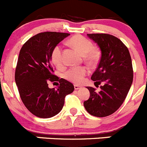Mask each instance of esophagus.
<instances>
[{
    "mask_svg": "<svg viewBox=\"0 0 147 147\" xmlns=\"http://www.w3.org/2000/svg\"><path fill=\"white\" fill-rule=\"evenodd\" d=\"M74 88H75V90H78V89L81 88V86H78V85H74Z\"/></svg>",
    "mask_w": 147,
    "mask_h": 147,
    "instance_id": "esophagus-1",
    "label": "esophagus"
}]
</instances>
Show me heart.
<instances>
[{
	"instance_id": "b5f03b06",
	"label": "heart",
	"mask_w": 147,
	"mask_h": 147,
	"mask_svg": "<svg viewBox=\"0 0 147 147\" xmlns=\"http://www.w3.org/2000/svg\"><path fill=\"white\" fill-rule=\"evenodd\" d=\"M70 43L75 46L84 56V59L88 64H94L98 59V53L94 49L92 42L82 35H75L70 39ZM51 61L56 67L63 66L62 50L60 45H57L51 52ZM88 73L86 67H72L64 73V78L75 84H80L84 80V77Z\"/></svg>"
}]
</instances>
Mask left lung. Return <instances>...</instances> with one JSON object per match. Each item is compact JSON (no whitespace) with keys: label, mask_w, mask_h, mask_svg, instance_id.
<instances>
[{"label":"left lung","mask_w":147,"mask_h":147,"mask_svg":"<svg viewBox=\"0 0 147 147\" xmlns=\"http://www.w3.org/2000/svg\"><path fill=\"white\" fill-rule=\"evenodd\" d=\"M101 50L98 67L91 76L101 91L87 87L90 97L83 105L86 111L95 117H107L116 112L125 99L133 83L134 71L129 51L116 37L109 34H87Z\"/></svg>","instance_id":"left-lung-1"}]
</instances>
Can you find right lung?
<instances>
[{
	"label": "right lung",
	"instance_id": "obj_1",
	"mask_svg": "<svg viewBox=\"0 0 147 147\" xmlns=\"http://www.w3.org/2000/svg\"><path fill=\"white\" fill-rule=\"evenodd\" d=\"M69 33L40 32L30 38L20 50L15 71V82L24 106L40 118L55 116L62 109L64 98L73 92L70 82L53 75L51 63L52 50ZM59 81L57 89L48 82Z\"/></svg>",
	"mask_w": 147,
	"mask_h": 147
}]
</instances>
